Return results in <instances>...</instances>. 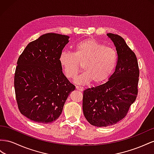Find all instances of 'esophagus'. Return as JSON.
<instances>
[{
	"instance_id": "obj_1",
	"label": "esophagus",
	"mask_w": 154,
	"mask_h": 154,
	"mask_svg": "<svg viewBox=\"0 0 154 154\" xmlns=\"http://www.w3.org/2000/svg\"><path fill=\"white\" fill-rule=\"evenodd\" d=\"M76 89L78 90L79 91H83V90H84V88H82V87H81V86H76Z\"/></svg>"
}]
</instances>
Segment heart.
Returning a JSON list of instances; mask_svg holds the SVG:
<instances>
[{"label": "heart", "instance_id": "obj_1", "mask_svg": "<svg viewBox=\"0 0 154 154\" xmlns=\"http://www.w3.org/2000/svg\"><path fill=\"white\" fill-rule=\"evenodd\" d=\"M117 60L118 55L114 48L93 38L78 42L73 53L63 51L59 57L61 69L69 79L77 75L82 65L85 72L75 80L79 85H87L92 81L95 85L105 82L113 73Z\"/></svg>", "mask_w": 154, "mask_h": 154}]
</instances>
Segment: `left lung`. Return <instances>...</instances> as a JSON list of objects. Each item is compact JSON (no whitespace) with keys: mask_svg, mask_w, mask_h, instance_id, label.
<instances>
[{"mask_svg":"<svg viewBox=\"0 0 154 154\" xmlns=\"http://www.w3.org/2000/svg\"><path fill=\"white\" fill-rule=\"evenodd\" d=\"M118 55L116 71L103 85L84 91L83 113L90 124L99 127L116 125L124 119L137 98L139 69L135 53L124 38L107 33Z\"/></svg>","mask_w":154,"mask_h":154,"instance_id":"8db88e82","label":"left lung"}]
</instances>
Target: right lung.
I'll use <instances>...</instances> for the list:
<instances>
[{
    "label": "right lung",
    "mask_w": 154,
    "mask_h": 154,
    "mask_svg": "<svg viewBox=\"0 0 154 154\" xmlns=\"http://www.w3.org/2000/svg\"><path fill=\"white\" fill-rule=\"evenodd\" d=\"M69 37L44 34L26 46L17 60L14 76L19 111L31 121L51 123L57 119L75 86L63 73L60 54Z\"/></svg>",
    "instance_id": "1"
}]
</instances>
